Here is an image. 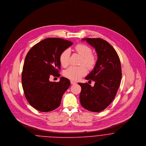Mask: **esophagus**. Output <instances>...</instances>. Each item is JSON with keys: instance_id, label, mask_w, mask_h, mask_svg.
I'll use <instances>...</instances> for the list:
<instances>
[{"instance_id": "34e87169", "label": "esophagus", "mask_w": 146, "mask_h": 146, "mask_svg": "<svg viewBox=\"0 0 146 146\" xmlns=\"http://www.w3.org/2000/svg\"><path fill=\"white\" fill-rule=\"evenodd\" d=\"M71 84H76V82H74V81H73V80H71Z\"/></svg>"}]
</instances>
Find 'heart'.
I'll list each match as a JSON object with an SVG mask.
<instances>
[{"mask_svg":"<svg viewBox=\"0 0 146 146\" xmlns=\"http://www.w3.org/2000/svg\"><path fill=\"white\" fill-rule=\"evenodd\" d=\"M75 50L83 56L81 63H84L88 68H92L96 63V58L92 54V49L84 44H79L75 47ZM70 51L68 49L64 50L60 54L59 62L63 67L69 64ZM87 68L84 65L79 66H71L63 72L64 76L72 80H78L87 74Z\"/></svg>","mask_w":146,"mask_h":146,"instance_id":"obj_1","label":"heart"}]
</instances>
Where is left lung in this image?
Segmentation results:
<instances>
[{
  "label": "left lung",
  "mask_w": 146,
  "mask_h": 146,
  "mask_svg": "<svg viewBox=\"0 0 146 146\" xmlns=\"http://www.w3.org/2000/svg\"><path fill=\"white\" fill-rule=\"evenodd\" d=\"M97 52L96 63L86 79L95 82L94 87L79 83L82 91L80 101L86 109L100 112L106 109L115 98L122 78L119 58L111 45L101 38H83Z\"/></svg>",
  "instance_id": "8db88e82"
}]
</instances>
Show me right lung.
Wrapping results in <instances>:
<instances>
[{
	"label": "right lung",
	"mask_w": 146,
	"mask_h": 146,
	"mask_svg": "<svg viewBox=\"0 0 146 146\" xmlns=\"http://www.w3.org/2000/svg\"><path fill=\"white\" fill-rule=\"evenodd\" d=\"M73 44L59 38H46L35 45L27 53L23 68L21 82L29 104L42 112L56 109L63 95L70 86V80L60 78L59 82H50L51 75L59 77L60 53Z\"/></svg>",
	"instance_id": "1"
}]
</instances>
